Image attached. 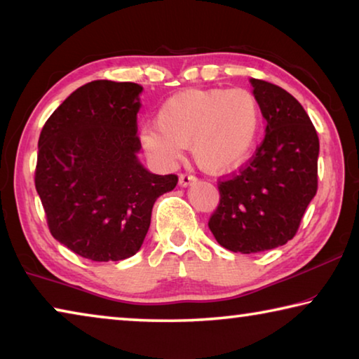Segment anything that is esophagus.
I'll use <instances>...</instances> for the list:
<instances>
[{"label":"esophagus","mask_w":359,"mask_h":359,"mask_svg":"<svg viewBox=\"0 0 359 359\" xmlns=\"http://www.w3.org/2000/svg\"><path fill=\"white\" fill-rule=\"evenodd\" d=\"M194 182H196V177H193V175H190V174H182L179 177V185L184 188L193 185Z\"/></svg>","instance_id":"1"}]
</instances>
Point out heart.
<instances>
[{
    "mask_svg": "<svg viewBox=\"0 0 359 359\" xmlns=\"http://www.w3.org/2000/svg\"><path fill=\"white\" fill-rule=\"evenodd\" d=\"M155 126L139 133V142L161 169H174L190 145L204 172L224 175L239 169L258 142L263 111L245 88H187L158 109Z\"/></svg>",
    "mask_w": 359,
    "mask_h": 359,
    "instance_id": "obj_1",
    "label": "heart"
}]
</instances>
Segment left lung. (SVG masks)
<instances>
[{
	"label": "left lung",
	"instance_id": "left-lung-1",
	"mask_svg": "<svg viewBox=\"0 0 359 359\" xmlns=\"http://www.w3.org/2000/svg\"><path fill=\"white\" fill-rule=\"evenodd\" d=\"M266 118V136L250 165L218 184L220 204L209 220L218 244L258 253L294 238L317 193L320 142L307 112L287 90L250 79Z\"/></svg>",
	"mask_w": 359,
	"mask_h": 359
}]
</instances>
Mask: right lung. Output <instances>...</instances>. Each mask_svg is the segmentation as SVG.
I'll return each instance as SVG.
<instances>
[{
    "label": "right lung",
    "instance_id": "obj_1",
    "mask_svg": "<svg viewBox=\"0 0 359 359\" xmlns=\"http://www.w3.org/2000/svg\"><path fill=\"white\" fill-rule=\"evenodd\" d=\"M142 87L93 81L57 107L39 136L36 191L50 233L92 261L136 255L156 198L177 185L139 161L136 115Z\"/></svg>",
    "mask_w": 359,
    "mask_h": 359
}]
</instances>
